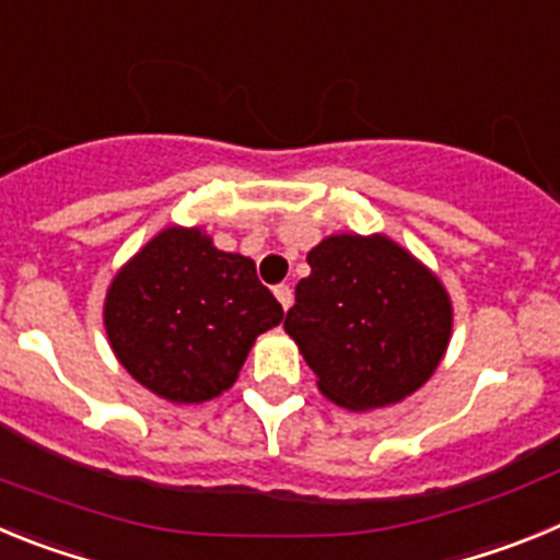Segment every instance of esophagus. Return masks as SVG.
Segmentation results:
<instances>
[{
	"mask_svg": "<svg viewBox=\"0 0 560 560\" xmlns=\"http://www.w3.org/2000/svg\"><path fill=\"white\" fill-rule=\"evenodd\" d=\"M275 296L280 300V305H283L285 311H289L291 303H294V291H291V285H285V283L275 285Z\"/></svg>",
	"mask_w": 560,
	"mask_h": 560,
	"instance_id": "obj_1",
	"label": "esophagus"
}]
</instances>
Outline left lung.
<instances>
[{
	"mask_svg": "<svg viewBox=\"0 0 560 560\" xmlns=\"http://www.w3.org/2000/svg\"><path fill=\"white\" fill-rule=\"evenodd\" d=\"M308 266L283 325L319 389L348 409L415 393L452 334V303L438 277L384 235L325 237Z\"/></svg>",
	"mask_w": 560,
	"mask_h": 560,
	"instance_id": "1",
	"label": "left lung"
}]
</instances>
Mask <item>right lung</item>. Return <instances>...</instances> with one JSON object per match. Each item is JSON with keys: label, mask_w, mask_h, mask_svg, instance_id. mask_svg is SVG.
I'll return each instance as SVG.
<instances>
[{"label": "right lung", "mask_w": 560, "mask_h": 560, "mask_svg": "<svg viewBox=\"0 0 560 560\" xmlns=\"http://www.w3.org/2000/svg\"><path fill=\"white\" fill-rule=\"evenodd\" d=\"M283 319L255 264L199 230L160 232L114 277L106 334L142 387L201 404L235 384L252 341Z\"/></svg>", "instance_id": "1"}]
</instances>
